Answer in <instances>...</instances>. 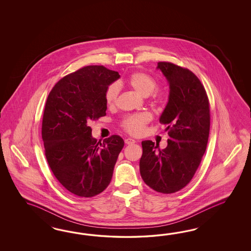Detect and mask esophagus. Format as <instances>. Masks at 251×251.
<instances>
[{"mask_svg": "<svg viewBox=\"0 0 251 251\" xmlns=\"http://www.w3.org/2000/svg\"><path fill=\"white\" fill-rule=\"evenodd\" d=\"M125 144L126 145H133V144H135V140H133L131 138H127V139H125Z\"/></svg>", "mask_w": 251, "mask_h": 251, "instance_id": "34e87169", "label": "esophagus"}]
</instances>
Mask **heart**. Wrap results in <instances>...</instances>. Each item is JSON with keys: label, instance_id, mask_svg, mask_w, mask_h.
Returning <instances> with one entry per match:
<instances>
[{"label": "heart", "instance_id": "obj_1", "mask_svg": "<svg viewBox=\"0 0 251 251\" xmlns=\"http://www.w3.org/2000/svg\"><path fill=\"white\" fill-rule=\"evenodd\" d=\"M128 84L142 96H148L157 87V81L144 72H135L128 78ZM120 94V85L117 83L109 84L105 92V101L106 106L112 107L117 104ZM153 102L156 105H162L165 100V94L156 91L152 95ZM152 120V115L147 111L135 114L127 115L122 119L121 125L122 129L131 135H139L145 129L146 124Z\"/></svg>", "mask_w": 251, "mask_h": 251}]
</instances>
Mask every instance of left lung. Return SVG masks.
<instances>
[{
  "mask_svg": "<svg viewBox=\"0 0 251 251\" xmlns=\"http://www.w3.org/2000/svg\"><path fill=\"white\" fill-rule=\"evenodd\" d=\"M169 83V100L160 117L167 126V146L142 142L140 172L145 184L160 193L182 190L192 179L204 154L210 132V103L205 88L189 69L159 61Z\"/></svg>",
  "mask_w": 251,
  "mask_h": 251,
  "instance_id": "1",
  "label": "left lung"
}]
</instances>
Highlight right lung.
Returning a JSON list of instances; mask_svg holds the SVG:
<instances>
[{
  "label": "right lung",
  "instance_id": "add662e5",
  "mask_svg": "<svg viewBox=\"0 0 251 251\" xmlns=\"http://www.w3.org/2000/svg\"><path fill=\"white\" fill-rule=\"evenodd\" d=\"M118 72L89 65L64 76L46 101L42 140L48 164L61 185L79 197H94L111 181L124 146L119 135L92 137L91 121L106 116L105 92Z\"/></svg>",
  "mask_w": 251,
  "mask_h": 251
}]
</instances>
